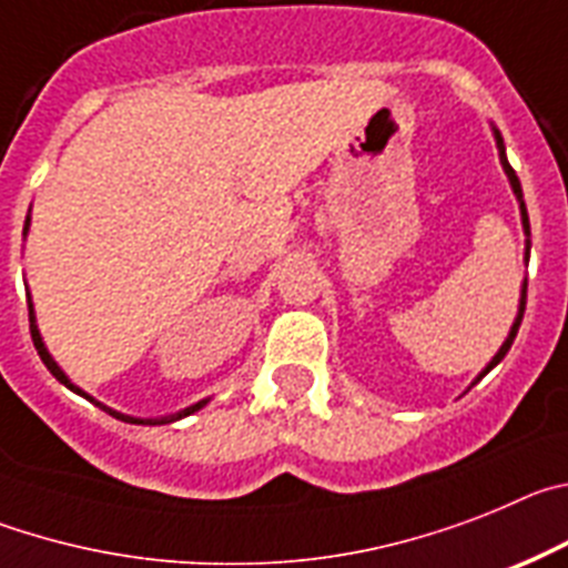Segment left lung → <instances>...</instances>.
<instances>
[{
	"label": "left lung",
	"instance_id": "8db88e82",
	"mask_svg": "<svg viewBox=\"0 0 568 568\" xmlns=\"http://www.w3.org/2000/svg\"><path fill=\"white\" fill-rule=\"evenodd\" d=\"M495 141H498V150H500V163H504V172H507L509 175V183H513V192L515 195H518V201H520V217H524V232L529 234V214H526V206H524V192H520V181H518V175H515V170L513 166H509V161H507V155H504V138H500V132L495 130ZM524 308H526V285H524V296H520V311H518V320H515V325H513V331H509V336H507V342H504V345H500V351L498 354L493 356V362H489V367L487 371H493L495 365H498L500 359H504V356H507V351L509 347H513V339L515 336H518V328H520V320H524ZM484 371V373H487ZM481 373V376H484Z\"/></svg>",
	"mask_w": 568,
	"mask_h": 568
}]
</instances>
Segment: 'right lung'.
Here are the masks:
<instances>
[{
	"label": "right lung",
	"instance_id": "add662e5",
	"mask_svg": "<svg viewBox=\"0 0 568 568\" xmlns=\"http://www.w3.org/2000/svg\"><path fill=\"white\" fill-rule=\"evenodd\" d=\"M28 223H30V217H28V221H24V232H28ZM30 336H33V345H36V351H39V356H42V362H44V365H48V371L53 373L55 379H59L61 385H68L70 390L81 393L79 387H75V385H70V379H68V376H64V373H61V367L55 365V362H53V356L48 354V347H44L42 336H39V331H36V322H33V305H30ZM81 396H84V393H81ZM95 405H99V402H95ZM203 405H206V402H197V405L186 407V410H183V413H178V416H170V418H132V416H124V413H115V410H110V407H104V405H99V407H104V410L110 413V416L121 418V422H130V424H166V422H175V418H181V416H189V413L201 410Z\"/></svg>",
	"mask_w": 568,
	"mask_h": 568
}]
</instances>
